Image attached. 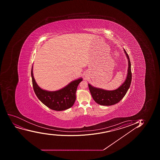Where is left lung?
Returning <instances> with one entry per match:
<instances>
[{
  "label": "left lung",
  "mask_w": 160,
  "mask_h": 160,
  "mask_svg": "<svg viewBox=\"0 0 160 160\" xmlns=\"http://www.w3.org/2000/svg\"><path fill=\"white\" fill-rule=\"evenodd\" d=\"M123 51L128 59V67L126 78L121 86L114 90H106L104 89L94 87L90 84H88L89 90L90 91L93 100L96 103L101 105L111 106L118 103L125 97L129 88L132 79L131 71V63L129 57L126 51Z\"/></svg>",
  "instance_id": "obj_1"
}]
</instances>
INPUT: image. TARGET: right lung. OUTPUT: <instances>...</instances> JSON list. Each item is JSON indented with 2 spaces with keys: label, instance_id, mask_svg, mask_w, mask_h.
<instances>
[{
  "label": "right lung",
  "instance_id": "obj_1",
  "mask_svg": "<svg viewBox=\"0 0 160 160\" xmlns=\"http://www.w3.org/2000/svg\"><path fill=\"white\" fill-rule=\"evenodd\" d=\"M31 77L34 91L38 98L50 109L57 111H64L73 106L76 101L78 86L83 80L82 78H80L59 90L49 91L41 89L37 84L34 78L33 65Z\"/></svg>",
  "mask_w": 160,
  "mask_h": 160
}]
</instances>
